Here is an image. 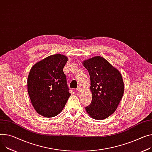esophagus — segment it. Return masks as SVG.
Returning <instances> with one entry per match:
<instances>
[{"label": "esophagus", "mask_w": 152, "mask_h": 152, "mask_svg": "<svg viewBox=\"0 0 152 152\" xmlns=\"http://www.w3.org/2000/svg\"><path fill=\"white\" fill-rule=\"evenodd\" d=\"M76 90H77V91L78 92L80 93V92H81V91H82V89H81L80 87H78V88H77V89Z\"/></svg>", "instance_id": "obj_1"}]
</instances>
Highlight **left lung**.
<instances>
[{
  "label": "left lung",
  "mask_w": 152,
  "mask_h": 152,
  "mask_svg": "<svg viewBox=\"0 0 152 152\" xmlns=\"http://www.w3.org/2000/svg\"><path fill=\"white\" fill-rule=\"evenodd\" d=\"M82 64L89 74L92 93L91 104L85 110L94 119H105L117 110L122 98L124 85L122 75L100 56L89 58Z\"/></svg>",
  "instance_id": "1"
}]
</instances>
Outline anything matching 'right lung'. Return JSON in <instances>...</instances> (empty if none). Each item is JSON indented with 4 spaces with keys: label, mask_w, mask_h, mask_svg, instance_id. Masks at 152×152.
Masks as SVG:
<instances>
[{
    "label": "right lung",
    "mask_w": 152,
    "mask_h": 152,
    "mask_svg": "<svg viewBox=\"0 0 152 152\" xmlns=\"http://www.w3.org/2000/svg\"><path fill=\"white\" fill-rule=\"evenodd\" d=\"M68 58L55 54L34 64L27 78V90L35 111L45 118L59 114L71 94L63 68Z\"/></svg>",
    "instance_id": "add662e5"
}]
</instances>
